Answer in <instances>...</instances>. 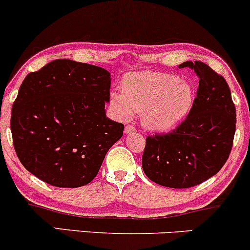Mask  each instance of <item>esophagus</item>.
Instances as JSON below:
<instances>
[{"mask_svg":"<svg viewBox=\"0 0 250 250\" xmlns=\"http://www.w3.org/2000/svg\"><path fill=\"white\" fill-rule=\"evenodd\" d=\"M135 130H136V129H135V127H133V125H125V134H131V133H134Z\"/></svg>","mask_w":250,"mask_h":250,"instance_id":"obj_1","label":"esophagus"}]
</instances>
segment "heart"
I'll return each mask as SVG.
<instances>
[{"instance_id":"b5f03b06","label":"heart","mask_w":250,"mask_h":250,"mask_svg":"<svg viewBox=\"0 0 250 250\" xmlns=\"http://www.w3.org/2000/svg\"><path fill=\"white\" fill-rule=\"evenodd\" d=\"M194 103V90L188 82L171 74L141 71L125 74L122 93L110 94L117 119L129 121L142 113L141 122L151 131H167L188 115Z\"/></svg>"}]
</instances>
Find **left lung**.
I'll return each mask as SVG.
<instances>
[{
    "instance_id": "left-lung-1",
    "label": "left lung",
    "mask_w": 250,
    "mask_h": 250,
    "mask_svg": "<svg viewBox=\"0 0 250 250\" xmlns=\"http://www.w3.org/2000/svg\"><path fill=\"white\" fill-rule=\"evenodd\" d=\"M179 68H190L200 80L193 107L173 131L147 137L142 168L157 185L181 189L223 167L233 147L236 111L228 83L208 64L187 61Z\"/></svg>"
}]
</instances>
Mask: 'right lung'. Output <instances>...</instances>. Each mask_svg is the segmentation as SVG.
Returning <instances> with one entry per match:
<instances>
[{"label": "right lung", "mask_w": 250, "mask_h": 250, "mask_svg": "<svg viewBox=\"0 0 250 250\" xmlns=\"http://www.w3.org/2000/svg\"><path fill=\"white\" fill-rule=\"evenodd\" d=\"M108 70L59 59L25 76L11 110L19 160L40 180L60 188L88 185L125 125L105 116Z\"/></svg>", "instance_id": "right-lung-1"}]
</instances>
